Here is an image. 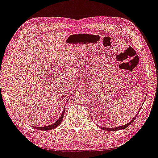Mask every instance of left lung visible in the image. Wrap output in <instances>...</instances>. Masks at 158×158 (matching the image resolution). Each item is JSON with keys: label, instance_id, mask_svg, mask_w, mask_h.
Returning a JSON list of instances; mask_svg holds the SVG:
<instances>
[{"label": "left lung", "instance_id": "left-lung-1", "mask_svg": "<svg viewBox=\"0 0 158 158\" xmlns=\"http://www.w3.org/2000/svg\"><path fill=\"white\" fill-rule=\"evenodd\" d=\"M138 114H139V112H138ZM137 115H138V114L135 115V117H134V118H133V119H132V120L130 122V123L126 124V125H122V126H119V127H112V128H109V127H102V129H103V130H105V131H119V130L125 129V128H126L127 127H128L129 125H131V124L135 120V119L136 118Z\"/></svg>", "mask_w": 158, "mask_h": 158}]
</instances>
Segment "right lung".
<instances>
[{
    "label": "right lung",
    "mask_w": 158,
    "mask_h": 158,
    "mask_svg": "<svg viewBox=\"0 0 158 158\" xmlns=\"http://www.w3.org/2000/svg\"><path fill=\"white\" fill-rule=\"evenodd\" d=\"M64 113H65V111H63V113H62L61 116H60V118L58 119V120L56 121L55 123L52 124V125H48V126H44V127H34L37 130H40V131H49V130H52V129L55 128V127L58 126L60 124L62 123V121H63V116H64Z\"/></svg>",
    "instance_id": "right-lung-1"
}]
</instances>
